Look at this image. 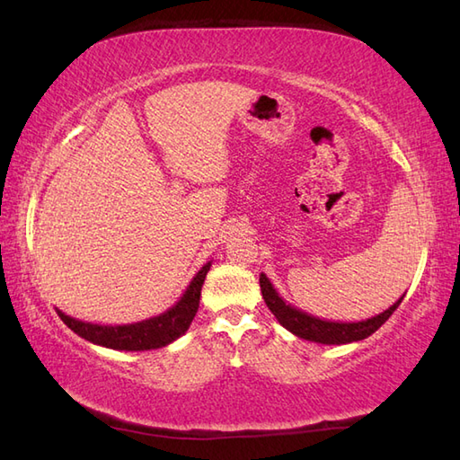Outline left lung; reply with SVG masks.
I'll return each instance as SVG.
<instances>
[{
    "instance_id": "8db88e82",
    "label": "left lung",
    "mask_w": 460,
    "mask_h": 460,
    "mask_svg": "<svg viewBox=\"0 0 460 460\" xmlns=\"http://www.w3.org/2000/svg\"><path fill=\"white\" fill-rule=\"evenodd\" d=\"M261 292L266 305H269L279 323L286 327L296 337L314 341V343L322 345H347L362 341L375 333L382 323L388 322V317L396 312V307L402 304L403 296L400 300L390 305L386 312H382L370 319H362V322H329V319H319L312 314L302 312L300 307L288 304L284 297L276 292L274 284L266 279V274H261Z\"/></svg>"
}]
</instances>
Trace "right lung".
I'll use <instances>...</instances> for the list:
<instances>
[{"label":"right lung","mask_w":460,"mask_h":460,"mask_svg":"<svg viewBox=\"0 0 460 460\" xmlns=\"http://www.w3.org/2000/svg\"><path fill=\"white\" fill-rule=\"evenodd\" d=\"M209 266L211 261L201 266L198 274L188 284L184 294L180 296V300L172 307H168L164 314L143 319V322L127 325H100L80 322V319L70 317L60 312V309H57V314L74 333L85 341H90L93 345H102L113 350H151L166 347L170 343H174L178 337L184 335L191 323V319L196 317V312L199 307L201 286H204Z\"/></svg>","instance_id":"right-lung-1"}]
</instances>
